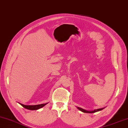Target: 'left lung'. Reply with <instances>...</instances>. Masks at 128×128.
Returning <instances> with one entry per match:
<instances>
[{
  "instance_id": "1",
  "label": "left lung",
  "mask_w": 128,
  "mask_h": 128,
  "mask_svg": "<svg viewBox=\"0 0 128 128\" xmlns=\"http://www.w3.org/2000/svg\"><path fill=\"white\" fill-rule=\"evenodd\" d=\"M78 109H79L80 110L83 112V113H95V112H97L98 111H100L101 110H102L104 108H100V109H95V110H94L93 111H87L86 110H84V109H83L81 108H79V107H77Z\"/></svg>"
}]
</instances>
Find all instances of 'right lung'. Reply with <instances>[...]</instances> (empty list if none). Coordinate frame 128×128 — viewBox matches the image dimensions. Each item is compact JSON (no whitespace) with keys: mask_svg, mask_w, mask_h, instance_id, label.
<instances>
[{"mask_svg":"<svg viewBox=\"0 0 128 128\" xmlns=\"http://www.w3.org/2000/svg\"><path fill=\"white\" fill-rule=\"evenodd\" d=\"M19 104H21L23 107L27 109H28V110H37V109H38L43 107L44 106H45L46 104L48 103L38 104V105H35V106H26V105H24V104H21V103H19Z\"/></svg>","mask_w":128,"mask_h":128,"instance_id":"1","label":"right lung"}]
</instances>
